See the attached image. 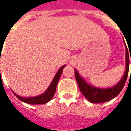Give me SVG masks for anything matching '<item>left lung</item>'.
I'll list each match as a JSON object with an SVG mask.
<instances>
[{
  "instance_id": "obj_1",
  "label": "left lung",
  "mask_w": 131,
  "mask_h": 131,
  "mask_svg": "<svg viewBox=\"0 0 131 131\" xmlns=\"http://www.w3.org/2000/svg\"><path fill=\"white\" fill-rule=\"evenodd\" d=\"M125 51H126V54H125L126 67H125V74L123 75V79H121V80L118 83L115 84L112 88H98L91 86L89 84L87 83L84 80L83 78H82L80 77V75L79 74L77 71L75 69V77H76V80H77V84H78L79 90H80L81 93H82V95L88 99L90 103H99L106 102V101L112 100V98H115L116 96H117L119 93L122 91L124 85L126 82L127 78H128L129 71V63H130V60L131 61L130 52L129 54L128 49L126 47V44H125ZM129 52H130V49H129Z\"/></svg>"
}]
</instances>
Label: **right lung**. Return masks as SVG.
Here are the masks:
<instances>
[{
	"mask_svg": "<svg viewBox=\"0 0 131 131\" xmlns=\"http://www.w3.org/2000/svg\"><path fill=\"white\" fill-rule=\"evenodd\" d=\"M65 66H63L58 70V71L55 74L54 77L53 79L52 82H51L50 85L47 88V90L43 94H41V95L36 96V97H28V98L26 97V98H24V97H21V96L17 95L16 93H14L15 96L17 98H19L20 101H22L25 103H29V104H33H33H44V103H48L49 101L52 100V98H53V96H54V95L55 93L58 81L60 78V76H61L62 72H63V69Z\"/></svg>",
	"mask_w": 131,
	"mask_h": 131,
	"instance_id": "1",
	"label": "right lung"
}]
</instances>
